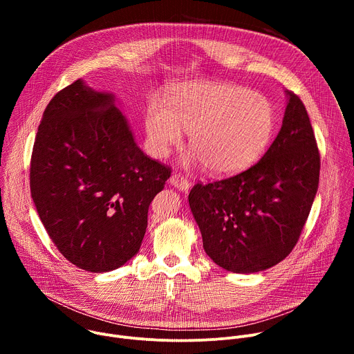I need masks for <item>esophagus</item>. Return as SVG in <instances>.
I'll return each mask as SVG.
<instances>
[{
	"label": "esophagus",
	"mask_w": 354,
	"mask_h": 354,
	"mask_svg": "<svg viewBox=\"0 0 354 354\" xmlns=\"http://www.w3.org/2000/svg\"><path fill=\"white\" fill-rule=\"evenodd\" d=\"M169 183H171L174 187H176L178 190H180V192H187L189 187H190L189 180H187L186 178L180 176V175H176V174L169 178Z\"/></svg>",
	"instance_id": "34e87169"
}]
</instances>
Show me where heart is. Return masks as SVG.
<instances>
[{"label":"heart","instance_id":"1","mask_svg":"<svg viewBox=\"0 0 354 354\" xmlns=\"http://www.w3.org/2000/svg\"><path fill=\"white\" fill-rule=\"evenodd\" d=\"M142 126L148 153L157 160L189 134L192 164H205L213 175H231L255 164L266 151L276 127L270 100L249 89L216 81L175 86L165 105L148 100Z\"/></svg>","mask_w":354,"mask_h":354}]
</instances>
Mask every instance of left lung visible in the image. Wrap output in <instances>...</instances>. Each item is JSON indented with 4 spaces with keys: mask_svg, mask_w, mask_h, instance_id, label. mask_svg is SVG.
<instances>
[{
    "mask_svg": "<svg viewBox=\"0 0 354 354\" xmlns=\"http://www.w3.org/2000/svg\"><path fill=\"white\" fill-rule=\"evenodd\" d=\"M281 129L263 158L213 183H197L189 206L206 254L232 273H257L295 246L319 182V153L301 99L286 91Z\"/></svg>",
    "mask_w": 354,
    "mask_h": 354,
    "instance_id": "8db88e82",
    "label": "left lung"
}]
</instances>
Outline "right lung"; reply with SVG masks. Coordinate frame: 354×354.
Segmentation results:
<instances>
[{"instance_id": "add662e5", "label": "right lung", "mask_w": 354, "mask_h": 354, "mask_svg": "<svg viewBox=\"0 0 354 354\" xmlns=\"http://www.w3.org/2000/svg\"><path fill=\"white\" fill-rule=\"evenodd\" d=\"M169 176L137 145L115 93L77 80L50 100L33 145L30 193L73 265L104 273L136 257L149 203Z\"/></svg>"}]
</instances>
